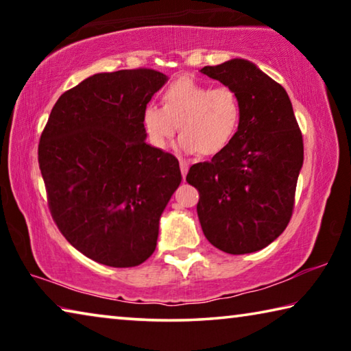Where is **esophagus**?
Here are the masks:
<instances>
[{
	"mask_svg": "<svg viewBox=\"0 0 351 351\" xmlns=\"http://www.w3.org/2000/svg\"><path fill=\"white\" fill-rule=\"evenodd\" d=\"M180 165H181V173H182V178H184V180H186L187 171H189V162H186V161H181V162H180Z\"/></svg>",
	"mask_w": 351,
	"mask_h": 351,
	"instance_id": "esophagus-1",
	"label": "esophagus"
}]
</instances>
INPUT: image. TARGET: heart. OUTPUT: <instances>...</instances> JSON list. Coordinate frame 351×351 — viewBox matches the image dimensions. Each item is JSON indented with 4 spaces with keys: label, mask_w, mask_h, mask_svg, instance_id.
Returning a JSON list of instances; mask_svg holds the SVG:
<instances>
[{
    "label": "heart",
    "mask_w": 351,
    "mask_h": 351,
    "mask_svg": "<svg viewBox=\"0 0 351 351\" xmlns=\"http://www.w3.org/2000/svg\"><path fill=\"white\" fill-rule=\"evenodd\" d=\"M240 119V99L230 88H212L189 77L170 83L164 106L148 104L142 110V125L154 148L164 150L180 128L178 150L186 154L201 152L206 156L229 145Z\"/></svg>",
    "instance_id": "1"
}]
</instances>
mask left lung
<instances>
[{
	"mask_svg": "<svg viewBox=\"0 0 351 351\" xmlns=\"http://www.w3.org/2000/svg\"><path fill=\"white\" fill-rule=\"evenodd\" d=\"M201 73L240 99L241 119L232 141L210 162L190 167L198 189V218L219 251L240 255L271 245L293 215L304 141L282 85L257 64L232 58Z\"/></svg>",
	"mask_w": 351,
	"mask_h": 351,
	"instance_id": "obj_1",
	"label": "left lung"
}]
</instances>
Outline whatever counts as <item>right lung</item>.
<instances>
[{"instance_id": "1", "label": "right lung", "mask_w": 351, "mask_h": 351, "mask_svg": "<svg viewBox=\"0 0 351 351\" xmlns=\"http://www.w3.org/2000/svg\"><path fill=\"white\" fill-rule=\"evenodd\" d=\"M167 80L153 69L94 74L58 97L41 133L52 218L97 263L132 268L156 249L159 219L182 176L173 154L145 142L142 110Z\"/></svg>"}]
</instances>
